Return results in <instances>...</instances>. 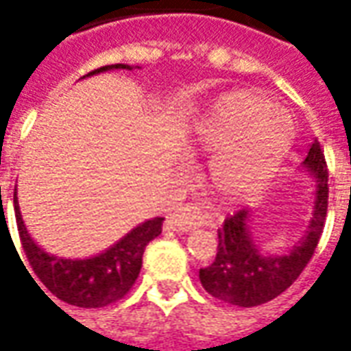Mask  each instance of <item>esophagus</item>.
I'll list each match as a JSON object with an SVG mask.
<instances>
[{
  "label": "esophagus",
  "instance_id": "esophagus-1",
  "mask_svg": "<svg viewBox=\"0 0 351 351\" xmlns=\"http://www.w3.org/2000/svg\"><path fill=\"white\" fill-rule=\"evenodd\" d=\"M204 225V217L199 213V209L194 206H182L176 209L175 213L167 217L165 226L176 232H190L197 226Z\"/></svg>",
  "mask_w": 351,
  "mask_h": 351
}]
</instances>
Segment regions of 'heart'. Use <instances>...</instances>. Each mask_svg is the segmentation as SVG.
Returning a JSON list of instances; mask_svg holds the SVG:
<instances>
[{
	"label": "heart",
	"mask_w": 351,
	"mask_h": 351,
	"mask_svg": "<svg viewBox=\"0 0 351 351\" xmlns=\"http://www.w3.org/2000/svg\"><path fill=\"white\" fill-rule=\"evenodd\" d=\"M292 119L256 92H230L215 99L186 136L190 152L217 154L211 169L221 195L236 199L254 192L269 176L292 142Z\"/></svg>",
	"instance_id": "obj_1"
}]
</instances>
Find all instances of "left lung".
<instances>
[{
    "instance_id": "8db88e82",
    "label": "left lung",
    "mask_w": 351,
    "mask_h": 351,
    "mask_svg": "<svg viewBox=\"0 0 351 351\" xmlns=\"http://www.w3.org/2000/svg\"><path fill=\"white\" fill-rule=\"evenodd\" d=\"M302 169L315 182L313 213L302 238L285 254H269L252 232V209L228 217L219 228L215 261L199 269L207 294L238 307L261 306L282 294L300 276L319 244L328 206V171L317 140L302 161Z\"/></svg>"
}]
</instances>
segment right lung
Wrapping results in <instances>:
<instances>
[{"mask_svg":"<svg viewBox=\"0 0 351 351\" xmlns=\"http://www.w3.org/2000/svg\"><path fill=\"white\" fill-rule=\"evenodd\" d=\"M119 69L132 71L130 65L117 63V65L101 66L86 76L106 73V71H119ZM13 207H15L16 228L23 242V250L36 276L44 282L45 288L56 295L57 300L71 306L86 307V309L106 307L125 298L126 292L132 288L134 280L140 275L145 245L161 234V225H163V217H154L134 226L130 232H126L121 240H117L115 244L109 245L101 254L71 259V257L47 254L44 247H40L38 242H34V238L26 230L25 221H23L19 197H16V186Z\"/></svg>","mask_w":351,"mask_h":351,"instance_id":"right-lung-1","label":"right lung"}]
</instances>
